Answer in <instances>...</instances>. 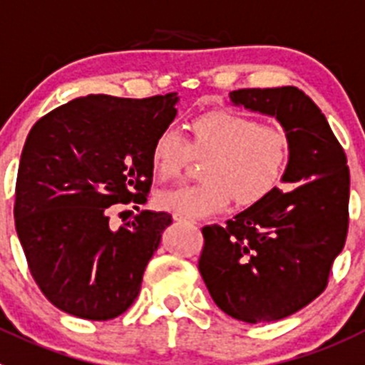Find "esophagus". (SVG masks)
Listing matches in <instances>:
<instances>
[{"label":"esophagus","mask_w":365,"mask_h":365,"mask_svg":"<svg viewBox=\"0 0 365 365\" xmlns=\"http://www.w3.org/2000/svg\"><path fill=\"white\" fill-rule=\"evenodd\" d=\"M175 220H176V222H180V223H185V222H190V220L183 218V216H180V215H175Z\"/></svg>","instance_id":"34e87169"}]
</instances>
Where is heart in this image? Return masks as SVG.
<instances>
[{"label": "heart", "instance_id": "1", "mask_svg": "<svg viewBox=\"0 0 365 365\" xmlns=\"http://www.w3.org/2000/svg\"><path fill=\"white\" fill-rule=\"evenodd\" d=\"M190 153L209 156L205 182L183 183L156 192V205L183 218H205L227 209L235 196L240 205L264 200L278 185L287 163V138L278 127L260 125L232 110H209L190 123V143L175 127L156 136L150 150L154 175L173 178Z\"/></svg>", "mask_w": 365, "mask_h": 365}]
</instances>
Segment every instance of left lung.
<instances>
[{
    "label": "left lung",
    "mask_w": 365,
    "mask_h": 365,
    "mask_svg": "<svg viewBox=\"0 0 365 365\" xmlns=\"http://www.w3.org/2000/svg\"><path fill=\"white\" fill-rule=\"evenodd\" d=\"M235 107L271 116L287 138L282 183L227 225L203 227L198 269L220 309L247 324L297 313L326 289L347 235L349 169L326 116L297 87L240 88Z\"/></svg>",
    "instance_id": "1"
}]
</instances>
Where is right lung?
I'll return each instance as SVG.
<instances>
[{
    "label": "right lung",
    "instance_id": "add662e5",
    "mask_svg": "<svg viewBox=\"0 0 365 365\" xmlns=\"http://www.w3.org/2000/svg\"><path fill=\"white\" fill-rule=\"evenodd\" d=\"M178 93L88 94L32 127L16 182V232L41 293L65 313L110 320L140 293L143 271L173 223L142 211L113 229L109 207L143 203L153 143L175 121Z\"/></svg>",
    "mask_w": 365,
    "mask_h": 365
}]
</instances>
